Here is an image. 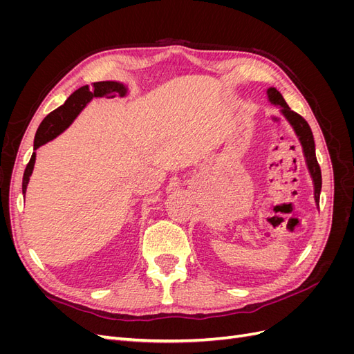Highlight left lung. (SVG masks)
<instances>
[{"label":"left lung","mask_w":354,"mask_h":354,"mask_svg":"<svg viewBox=\"0 0 354 354\" xmlns=\"http://www.w3.org/2000/svg\"><path fill=\"white\" fill-rule=\"evenodd\" d=\"M267 94H269V100L273 104H279L282 108V113L294 127V130L301 142L303 151H304V156H306V162L308 167L310 174L313 177L315 181V199L319 203V198H320V189H322V173H320V167L317 164L316 159V151H315V138H313V133L310 130V125L307 124V121L301 115H298L297 112L291 111V108L286 104L285 99L282 97V94L277 91L276 88L270 87L267 90Z\"/></svg>","instance_id":"8db88e82"}]
</instances>
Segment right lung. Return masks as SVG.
Masks as SVG:
<instances>
[{
  "mask_svg": "<svg viewBox=\"0 0 354 354\" xmlns=\"http://www.w3.org/2000/svg\"><path fill=\"white\" fill-rule=\"evenodd\" d=\"M116 93L124 94L125 87L122 84L115 82V81L94 82L91 84V87L84 85V87L78 88L77 91H73L60 108L50 112L44 118V121L39 124L35 134L34 149H38L39 146L46 145L47 142L53 140L56 136H59L62 131H65L66 128L72 124L75 118H77V115L85 108V104H87L93 97H113ZM34 164H35V153H32L24 174V183H22L24 195L26 194V186H28L29 177L32 174V169H34Z\"/></svg>",
  "mask_w": 354,
  "mask_h": 354,
  "instance_id": "add662e5",
  "label": "right lung"
}]
</instances>
